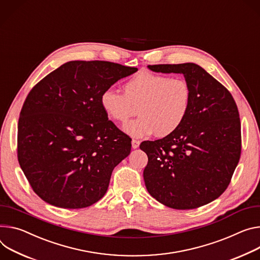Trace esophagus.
<instances>
[{"mask_svg":"<svg viewBox=\"0 0 260 260\" xmlns=\"http://www.w3.org/2000/svg\"><path fill=\"white\" fill-rule=\"evenodd\" d=\"M139 145H140V141H138V140H133L132 141V147H133V149H137L139 147Z\"/></svg>","mask_w":260,"mask_h":260,"instance_id":"esophagus-1","label":"esophagus"}]
</instances>
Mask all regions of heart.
I'll use <instances>...</instances> for the list:
<instances>
[{
	"instance_id": "heart-1",
	"label": "heart",
	"mask_w": 260,
	"mask_h": 260,
	"mask_svg": "<svg viewBox=\"0 0 260 260\" xmlns=\"http://www.w3.org/2000/svg\"><path fill=\"white\" fill-rule=\"evenodd\" d=\"M191 102L192 90L185 80L150 72H140L126 81L123 94L107 89L101 95L104 112L115 122L124 123L137 108L139 117L123 126L135 138L174 133L187 116Z\"/></svg>"
}]
</instances>
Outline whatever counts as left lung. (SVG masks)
<instances>
[{
    "label": "left lung",
    "mask_w": 260,
    "mask_h": 260,
    "mask_svg": "<svg viewBox=\"0 0 260 260\" xmlns=\"http://www.w3.org/2000/svg\"><path fill=\"white\" fill-rule=\"evenodd\" d=\"M147 67L155 73L183 75L192 102L174 133L141 143L148 156L143 172L146 188L168 207H200L225 192L239 164L242 137L237 104L221 83L195 63Z\"/></svg>",
    "instance_id": "left-lung-1"
}]
</instances>
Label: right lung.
<instances>
[{
  "mask_svg": "<svg viewBox=\"0 0 260 260\" xmlns=\"http://www.w3.org/2000/svg\"><path fill=\"white\" fill-rule=\"evenodd\" d=\"M108 61H70L42 79L20 111L17 157L33 191L61 208H84L107 193L132 139L101 106L102 93L135 74Z\"/></svg>",
  "mask_w": 260,
  "mask_h": 260,
  "instance_id": "add662e5",
  "label": "right lung"
}]
</instances>
